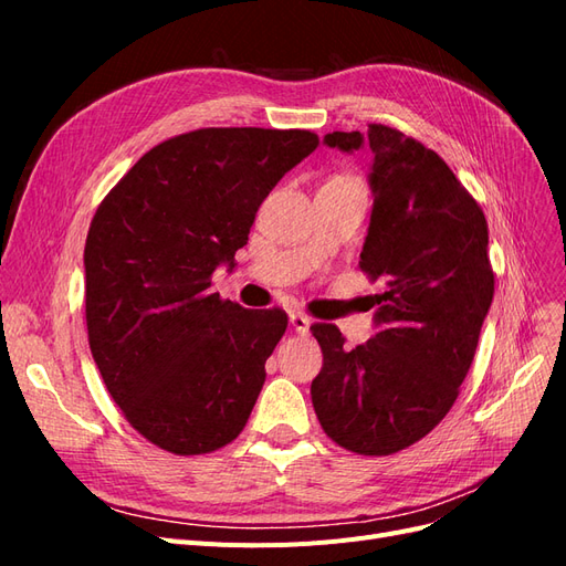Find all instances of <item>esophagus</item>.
<instances>
[{
    "label": "esophagus",
    "instance_id": "34e87169",
    "mask_svg": "<svg viewBox=\"0 0 566 566\" xmlns=\"http://www.w3.org/2000/svg\"><path fill=\"white\" fill-rule=\"evenodd\" d=\"M290 325H293L295 333L306 335V333H310L312 321H310V316H304V314H300V312H293V314H290Z\"/></svg>",
    "mask_w": 566,
    "mask_h": 566
}]
</instances>
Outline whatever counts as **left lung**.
Instances as JSON below:
<instances>
[{"label": "left lung", "mask_w": 566, "mask_h": 566, "mask_svg": "<svg viewBox=\"0 0 566 566\" xmlns=\"http://www.w3.org/2000/svg\"><path fill=\"white\" fill-rule=\"evenodd\" d=\"M323 144L373 150L358 266L387 293L378 295L375 335L354 349L335 325H312L323 352L312 401L339 447L389 455L434 430L472 366L493 300L489 227L451 167L406 134L370 125L366 136L333 132Z\"/></svg>", "instance_id": "obj_1"}]
</instances>
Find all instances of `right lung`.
Returning <instances> with one entry per match:
<instances>
[{
    "label": "right lung",
    "mask_w": 566,
    "mask_h": 566,
    "mask_svg": "<svg viewBox=\"0 0 566 566\" xmlns=\"http://www.w3.org/2000/svg\"><path fill=\"white\" fill-rule=\"evenodd\" d=\"M306 129L210 127L150 148L101 202L84 245L90 347L136 432L177 455L227 447L287 328L210 293L256 210L312 156Z\"/></svg>",
    "instance_id": "obj_1"
}]
</instances>
